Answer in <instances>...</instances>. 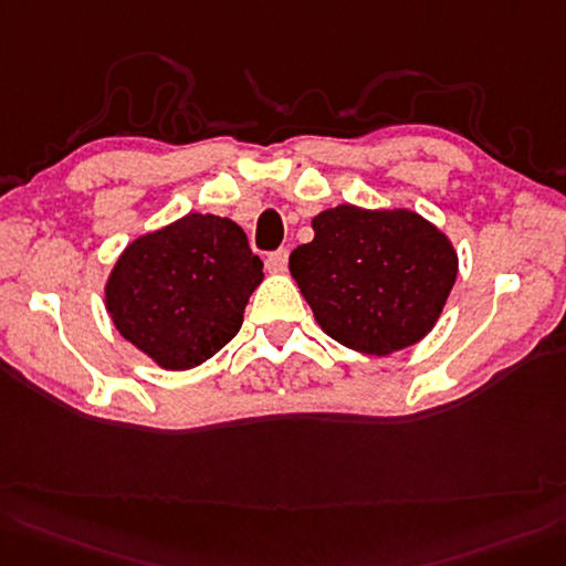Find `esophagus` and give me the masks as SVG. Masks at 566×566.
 I'll return each instance as SVG.
<instances>
[{"label":"esophagus","instance_id":"esophagus-1","mask_svg":"<svg viewBox=\"0 0 566 566\" xmlns=\"http://www.w3.org/2000/svg\"><path fill=\"white\" fill-rule=\"evenodd\" d=\"M286 262H290V250H276L272 254H268V270L272 274H282L286 270Z\"/></svg>","mask_w":566,"mask_h":566}]
</instances>
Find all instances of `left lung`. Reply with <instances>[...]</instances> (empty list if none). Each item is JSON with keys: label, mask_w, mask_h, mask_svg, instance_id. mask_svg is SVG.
Wrapping results in <instances>:
<instances>
[{"label": "left lung", "mask_w": 566, "mask_h": 566, "mask_svg": "<svg viewBox=\"0 0 566 566\" xmlns=\"http://www.w3.org/2000/svg\"><path fill=\"white\" fill-rule=\"evenodd\" d=\"M290 272L314 318L334 340L387 356L422 340L457 282L451 240L415 210L343 203L312 220Z\"/></svg>", "instance_id": "1"}]
</instances>
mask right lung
<instances>
[{
    "label": "right lung",
    "instance_id": "obj_1",
    "mask_svg": "<svg viewBox=\"0 0 566 566\" xmlns=\"http://www.w3.org/2000/svg\"><path fill=\"white\" fill-rule=\"evenodd\" d=\"M262 260L230 218L188 213L129 242L105 284L115 328L164 370H188L235 338Z\"/></svg>",
    "mask_w": 566,
    "mask_h": 566
}]
</instances>
